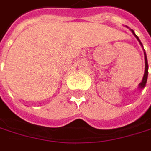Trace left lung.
<instances>
[{"label": "left lung", "instance_id": "1", "mask_svg": "<svg viewBox=\"0 0 151 151\" xmlns=\"http://www.w3.org/2000/svg\"><path fill=\"white\" fill-rule=\"evenodd\" d=\"M132 32L133 33V35L136 37V38L138 39V41L141 43V41H139V37L134 34V32H133V30H132ZM141 45H142V43H141ZM144 55H145V72H144V76H143V79H142V81L139 83V88H143L144 87H145V85H146V82H147V79H148V73H149V71H148V69H149V66H148V61H147V56H146V53L144 52Z\"/></svg>", "mask_w": 151, "mask_h": 151}]
</instances>
